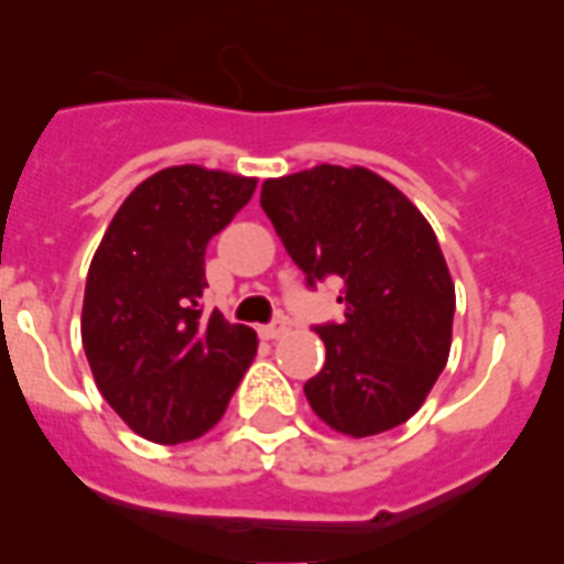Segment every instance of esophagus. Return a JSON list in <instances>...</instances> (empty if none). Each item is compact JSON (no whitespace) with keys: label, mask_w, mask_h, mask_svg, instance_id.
Instances as JSON below:
<instances>
[{"label":"esophagus","mask_w":564,"mask_h":564,"mask_svg":"<svg viewBox=\"0 0 564 564\" xmlns=\"http://www.w3.org/2000/svg\"><path fill=\"white\" fill-rule=\"evenodd\" d=\"M286 332H290V323L283 317H274L271 323H265V326H259V335H262V338H283Z\"/></svg>","instance_id":"1"}]
</instances>
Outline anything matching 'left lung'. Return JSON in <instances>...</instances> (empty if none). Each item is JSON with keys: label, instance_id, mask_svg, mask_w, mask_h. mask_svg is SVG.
Instances as JSON below:
<instances>
[{"label": "left lung", "instance_id": "left-lung-1", "mask_svg": "<svg viewBox=\"0 0 564 564\" xmlns=\"http://www.w3.org/2000/svg\"><path fill=\"white\" fill-rule=\"evenodd\" d=\"M269 214L307 286L341 283V323L314 326L326 362L305 383L335 432L380 435L420 411L444 371L456 290L432 226L368 169L317 165L262 184Z\"/></svg>", "mask_w": 564, "mask_h": 564}]
</instances>
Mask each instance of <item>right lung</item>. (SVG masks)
Here are the masks:
<instances>
[{
	"mask_svg": "<svg viewBox=\"0 0 564 564\" xmlns=\"http://www.w3.org/2000/svg\"><path fill=\"white\" fill-rule=\"evenodd\" d=\"M253 177L162 169L127 196L87 271L80 341L105 402L156 444L220 423L257 356V332L202 311L205 250Z\"/></svg>",
	"mask_w": 564,
	"mask_h": 564,
	"instance_id": "1",
	"label": "right lung"
}]
</instances>
